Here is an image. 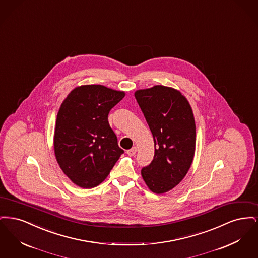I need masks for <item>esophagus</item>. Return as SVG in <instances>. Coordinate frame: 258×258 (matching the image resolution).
<instances>
[{
  "label": "esophagus",
  "instance_id": "obj_1",
  "mask_svg": "<svg viewBox=\"0 0 258 258\" xmlns=\"http://www.w3.org/2000/svg\"><path fill=\"white\" fill-rule=\"evenodd\" d=\"M126 154L128 155V156H135V154H136V147H133L132 149H130V150H127L126 151Z\"/></svg>",
  "mask_w": 258,
  "mask_h": 258
}]
</instances>
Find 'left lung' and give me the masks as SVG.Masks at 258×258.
<instances>
[{
    "mask_svg": "<svg viewBox=\"0 0 258 258\" xmlns=\"http://www.w3.org/2000/svg\"><path fill=\"white\" fill-rule=\"evenodd\" d=\"M152 132L155 155L141 175L155 194H163L179 184L195 157V117L186 98L177 90L157 85L135 94Z\"/></svg>",
    "mask_w": 258,
    "mask_h": 258,
    "instance_id": "left-lung-1",
    "label": "left lung"
}]
</instances>
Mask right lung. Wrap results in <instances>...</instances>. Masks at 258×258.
Segmentation results:
<instances>
[{
  "label": "right lung",
  "instance_id": "obj_1",
  "mask_svg": "<svg viewBox=\"0 0 258 258\" xmlns=\"http://www.w3.org/2000/svg\"><path fill=\"white\" fill-rule=\"evenodd\" d=\"M123 97V92L102 85H85L75 88L61 103L55 156L62 172L80 187L102 183L123 154L108 123L109 112Z\"/></svg>",
  "mask_w": 258,
  "mask_h": 258
}]
</instances>
